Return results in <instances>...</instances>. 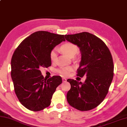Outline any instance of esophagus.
<instances>
[{"label":"esophagus","mask_w":127,"mask_h":127,"mask_svg":"<svg viewBox=\"0 0 127 127\" xmlns=\"http://www.w3.org/2000/svg\"><path fill=\"white\" fill-rule=\"evenodd\" d=\"M66 81H67V79L65 78H62V81H63L64 83H65V82H66Z\"/></svg>","instance_id":"obj_1"}]
</instances>
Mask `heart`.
Segmentation results:
<instances>
[{
    "label": "heart",
    "instance_id": "1",
    "mask_svg": "<svg viewBox=\"0 0 127 127\" xmlns=\"http://www.w3.org/2000/svg\"><path fill=\"white\" fill-rule=\"evenodd\" d=\"M61 50L62 52L65 53L67 56L72 57L78 52V47L75 44L71 43H66L62 45L61 47ZM57 57V50L54 48L51 51L50 53V59L52 61H54ZM72 70V67L67 66V67H62L59 70V74L63 76H66L70 74V72Z\"/></svg>",
    "mask_w": 127,
    "mask_h": 127
}]
</instances>
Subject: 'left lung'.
I'll list each match as a JSON object with an SVG mask.
<instances>
[{"mask_svg": "<svg viewBox=\"0 0 127 127\" xmlns=\"http://www.w3.org/2000/svg\"><path fill=\"white\" fill-rule=\"evenodd\" d=\"M67 41L79 47L81 53L77 76H86L84 83L68 79L71 89L67 94L68 104L77 110L88 111L105 99L114 76L112 55L105 43L89 32L66 34Z\"/></svg>", "mask_w": 127, "mask_h": 127, "instance_id": "left-lung-1", "label": "left lung"}]
</instances>
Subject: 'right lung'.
<instances>
[{
  "label": "right lung",
  "instance_id": "right-lung-1",
  "mask_svg": "<svg viewBox=\"0 0 127 127\" xmlns=\"http://www.w3.org/2000/svg\"><path fill=\"white\" fill-rule=\"evenodd\" d=\"M65 41L64 35L37 31L24 39L13 53L11 77L15 93L20 103L28 109L38 112L51 104L62 78L53 76L46 80L40 68L51 65V51Z\"/></svg>",
  "mask_w": 127,
  "mask_h": 127
}]
</instances>
